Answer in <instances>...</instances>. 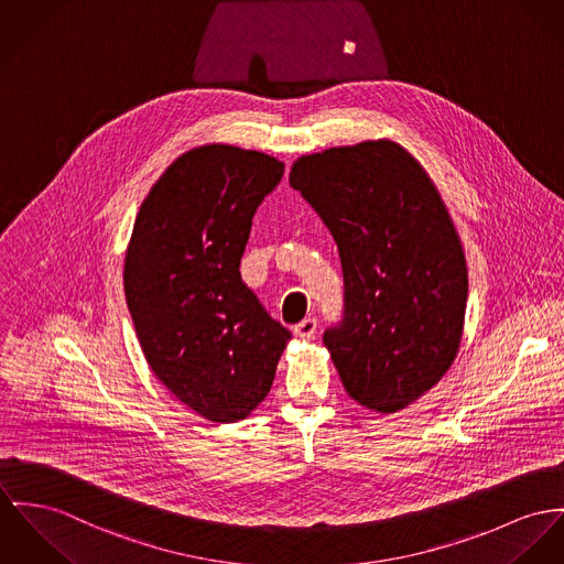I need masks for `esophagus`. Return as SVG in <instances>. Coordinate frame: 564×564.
I'll use <instances>...</instances> for the list:
<instances>
[{"mask_svg": "<svg viewBox=\"0 0 564 564\" xmlns=\"http://www.w3.org/2000/svg\"><path fill=\"white\" fill-rule=\"evenodd\" d=\"M315 330H317V319L315 317H304L301 324L294 326V335L299 339H311L315 335Z\"/></svg>", "mask_w": 564, "mask_h": 564, "instance_id": "34e87169", "label": "esophagus"}]
</instances>
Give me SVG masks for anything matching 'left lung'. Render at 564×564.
<instances>
[{"mask_svg":"<svg viewBox=\"0 0 564 564\" xmlns=\"http://www.w3.org/2000/svg\"><path fill=\"white\" fill-rule=\"evenodd\" d=\"M290 184L330 229L344 322L324 346L347 394L392 414L444 378L464 335L466 256L432 177L390 139L304 154Z\"/></svg>","mask_w":564,"mask_h":564,"instance_id":"8db88e82","label":"left lung"}]
</instances>
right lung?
I'll list each match as a JSON object with an SVG mask.
<instances>
[{"label": "right lung", "instance_id": "right-lung-1", "mask_svg": "<svg viewBox=\"0 0 564 564\" xmlns=\"http://www.w3.org/2000/svg\"><path fill=\"white\" fill-rule=\"evenodd\" d=\"M285 165L208 143L177 156L134 218L124 294L137 339L175 399L213 423L247 419L292 333L242 283L240 260Z\"/></svg>", "mask_w": 564, "mask_h": 564}]
</instances>
